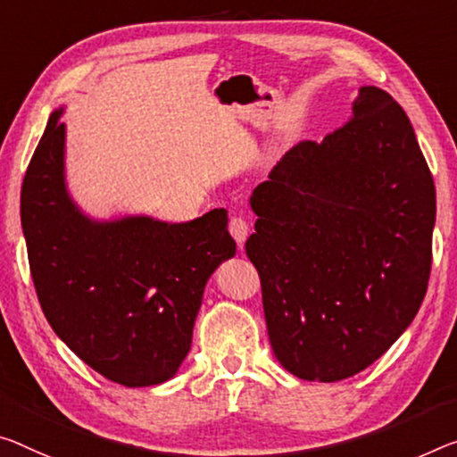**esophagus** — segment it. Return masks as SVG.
I'll use <instances>...</instances> for the list:
<instances>
[{
    "instance_id": "esophagus-1",
    "label": "esophagus",
    "mask_w": 457,
    "mask_h": 457,
    "mask_svg": "<svg viewBox=\"0 0 457 457\" xmlns=\"http://www.w3.org/2000/svg\"><path fill=\"white\" fill-rule=\"evenodd\" d=\"M228 233L233 235V238L238 243V247L243 249L245 238L249 237V222L245 220L243 216H233V219L228 220Z\"/></svg>"
}]
</instances>
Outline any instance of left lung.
<instances>
[{
  "label": "left lung",
  "mask_w": 457,
  "mask_h": 457,
  "mask_svg": "<svg viewBox=\"0 0 457 457\" xmlns=\"http://www.w3.org/2000/svg\"><path fill=\"white\" fill-rule=\"evenodd\" d=\"M322 143L302 140L253 189L245 251L262 279L273 353L339 382L388 351L423 304L435 184L404 110L366 86Z\"/></svg>",
  "instance_id": "left-lung-1"
}]
</instances>
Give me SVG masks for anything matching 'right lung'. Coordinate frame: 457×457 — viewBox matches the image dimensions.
I'll return each mask as SVG.
<instances>
[{"instance_id":"1","label":"right lung","mask_w":457,"mask_h":457,"mask_svg":"<svg viewBox=\"0 0 457 457\" xmlns=\"http://www.w3.org/2000/svg\"><path fill=\"white\" fill-rule=\"evenodd\" d=\"M61 114L62 108L48 118L20 195L40 308L97 374L129 388L161 384L192 347L208 278L237 251L227 210L179 224L87 219L65 186Z\"/></svg>"}]
</instances>
